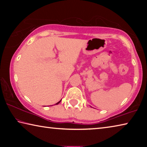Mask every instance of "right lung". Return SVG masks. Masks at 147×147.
<instances>
[{
  "instance_id": "add662e5",
  "label": "right lung",
  "mask_w": 147,
  "mask_h": 147,
  "mask_svg": "<svg viewBox=\"0 0 147 147\" xmlns=\"http://www.w3.org/2000/svg\"><path fill=\"white\" fill-rule=\"evenodd\" d=\"M61 100H59V101L58 102H57V103H56V104H56V105H57V104H59V102H61Z\"/></svg>"
}]
</instances>
